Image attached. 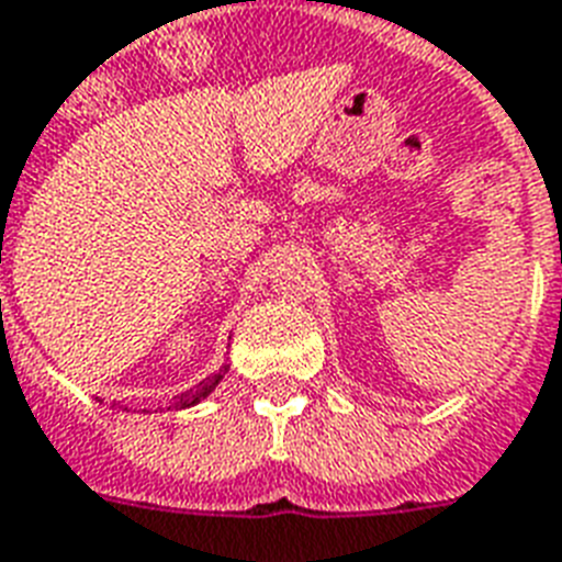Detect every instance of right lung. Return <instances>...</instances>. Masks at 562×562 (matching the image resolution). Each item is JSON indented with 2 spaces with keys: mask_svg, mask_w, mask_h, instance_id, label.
<instances>
[{
  "mask_svg": "<svg viewBox=\"0 0 562 562\" xmlns=\"http://www.w3.org/2000/svg\"><path fill=\"white\" fill-rule=\"evenodd\" d=\"M225 372H228V367H222L220 372H216V375L204 378L202 384L193 386V390H187V393L178 395L176 402H172V407H176V411H184V407H193V404H199V402H202V398H207V395H211L213 390H216V384H220L222 375H225Z\"/></svg>",
  "mask_w": 562,
  "mask_h": 562,
  "instance_id": "add662e5",
  "label": "right lung"
}]
</instances>
